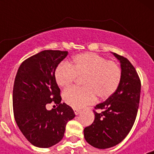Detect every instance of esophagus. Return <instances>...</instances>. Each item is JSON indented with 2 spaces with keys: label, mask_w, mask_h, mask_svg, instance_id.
Returning a JSON list of instances; mask_svg holds the SVG:
<instances>
[{
  "label": "esophagus",
  "mask_w": 154,
  "mask_h": 154,
  "mask_svg": "<svg viewBox=\"0 0 154 154\" xmlns=\"http://www.w3.org/2000/svg\"><path fill=\"white\" fill-rule=\"evenodd\" d=\"M74 112H75V115H79V113H81L82 111L79 109H74Z\"/></svg>",
  "instance_id": "1"
}]
</instances>
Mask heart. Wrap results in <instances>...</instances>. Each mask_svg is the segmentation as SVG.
<instances>
[{
  "mask_svg": "<svg viewBox=\"0 0 154 154\" xmlns=\"http://www.w3.org/2000/svg\"><path fill=\"white\" fill-rule=\"evenodd\" d=\"M77 76H83L82 84L84 86L65 89L63 99L78 109L93 103L96 95L102 99L112 96L120 84L122 71L116 62L91 52L75 55L72 65L61 62L55 69V80L60 86L69 85Z\"/></svg>",
  "mask_w": 154,
  "mask_h": 154,
  "instance_id": "obj_1",
  "label": "heart"
}]
</instances>
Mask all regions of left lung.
<instances>
[{"label":"left lung","mask_w":154,"mask_h":154,"mask_svg":"<svg viewBox=\"0 0 154 154\" xmlns=\"http://www.w3.org/2000/svg\"><path fill=\"white\" fill-rule=\"evenodd\" d=\"M112 55L120 63L122 79L112 96L96 105L92 124L84 129L88 143L98 149H107L123 140L133 127L140 98L141 83L135 68L127 58L116 53Z\"/></svg>","instance_id":"1"}]
</instances>
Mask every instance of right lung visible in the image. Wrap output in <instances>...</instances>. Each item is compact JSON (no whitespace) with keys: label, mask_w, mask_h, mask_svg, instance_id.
Returning <instances> with one entry per match:
<instances>
[{"label":"right lung","mask_w":154,"mask_h":154,"mask_svg":"<svg viewBox=\"0 0 154 154\" xmlns=\"http://www.w3.org/2000/svg\"><path fill=\"white\" fill-rule=\"evenodd\" d=\"M68 51L45 50L27 58L16 75L13 89V109L16 123L32 145L54 146L62 140L65 126L75 116L73 109L61 103L60 89L55 77L58 64ZM54 101L58 107L48 110Z\"/></svg>","instance_id":"add662e5"}]
</instances>
